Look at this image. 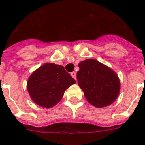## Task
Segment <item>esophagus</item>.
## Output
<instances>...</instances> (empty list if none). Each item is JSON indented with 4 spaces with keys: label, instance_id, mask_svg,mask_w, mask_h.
Returning a JSON list of instances; mask_svg holds the SVG:
<instances>
[{
    "label": "esophagus",
    "instance_id": "esophagus-1",
    "mask_svg": "<svg viewBox=\"0 0 145 145\" xmlns=\"http://www.w3.org/2000/svg\"><path fill=\"white\" fill-rule=\"evenodd\" d=\"M71 77L74 78V80H76V72H74V71H73V72L71 73Z\"/></svg>",
    "mask_w": 145,
    "mask_h": 145
}]
</instances>
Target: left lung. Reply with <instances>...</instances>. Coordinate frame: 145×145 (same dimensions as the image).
I'll list each match as a JSON object with an SVG mask.
<instances>
[{
    "instance_id": "1",
    "label": "left lung",
    "mask_w": 145,
    "mask_h": 145,
    "mask_svg": "<svg viewBox=\"0 0 145 145\" xmlns=\"http://www.w3.org/2000/svg\"><path fill=\"white\" fill-rule=\"evenodd\" d=\"M78 67V85L91 105L96 108H103L116 100L120 84L115 72L94 59L81 61Z\"/></svg>"
}]
</instances>
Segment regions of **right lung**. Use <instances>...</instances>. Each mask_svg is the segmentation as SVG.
I'll return each instance as SVG.
<instances>
[{
    "instance_id": "1",
    "label": "right lung",
    "mask_w": 145,
    "mask_h": 145,
    "mask_svg": "<svg viewBox=\"0 0 145 145\" xmlns=\"http://www.w3.org/2000/svg\"><path fill=\"white\" fill-rule=\"evenodd\" d=\"M75 82L63 66L46 63L31 75L27 89L35 103L50 108L61 100L66 89Z\"/></svg>"
}]
</instances>
